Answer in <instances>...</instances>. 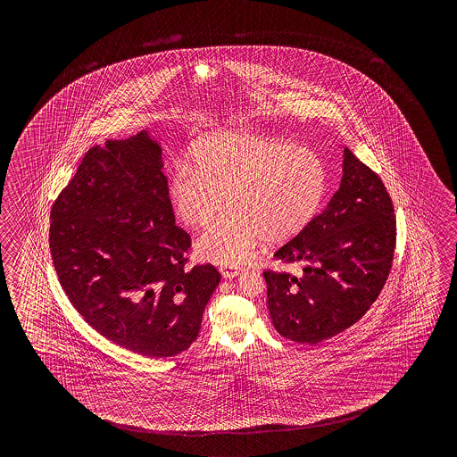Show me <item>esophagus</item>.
I'll use <instances>...</instances> for the list:
<instances>
[{
  "instance_id": "34e87169",
  "label": "esophagus",
  "mask_w": 457,
  "mask_h": 457,
  "mask_svg": "<svg viewBox=\"0 0 457 457\" xmlns=\"http://www.w3.org/2000/svg\"><path fill=\"white\" fill-rule=\"evenodd\" d=\"M220 272H222V276H224L225 279H232V278L240 274V268H238V266H228V264H225V266H220Z\"/></svg>"
}]
</instances>
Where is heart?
<instances>
[{"label":"heart","mask_w":457,"mask_h":457,"mask_svg":"<svg viewBox=\"0 0 457 457\" xmlns=\"http://www.w3.org/2000/svg\"><path fill=\"white\" fill-rule=\"evenodd\" d=\"M327 187V171L311 148L252 132H225L195 146L193 166L173 170L168 195L179 220L205 227L197 242L207 260L248 262L262 238L281 243L305 228Z\"/></svg>","instance_id":"1"}]
</instances>
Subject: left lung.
Returning <instances> with one entry per match:
<instances>
[{"label":"left lung","mask_w":457,"mask_h":457,"mask_svg":"<svg viewBox=\"0 0 457 457\" xmlns=\"http://www.w3.org/2000/svg\"><path fill=\"white\" fill-rule=\"evenodd\" d=\"M397 222L386 186L345 148L340 189L274 256L301 266L262 272L272 325L284 338L317 345L350 328L379 297L394 262Z\"/></svg>","instance_id":"obj_1"}]
</instances>
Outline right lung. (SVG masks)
<instances>
[{
  "label": "right lung",
  "instance_id": "obj_1",
  "mask_svg": "<svg viewBox=\"0 0 457 457\" xmlns=\"http://www.w3.org/2000/svg\"><path fill=\"white\" fill-rule=\"evenodd\" d=\"M162 148L146 132L89 148L50 212L60 286L95 330L146 358H168L197 338L220 282L189 262L191 237L175 225Z\"/></svg>",
  "mask_w": 457,
  "mask_h": 457
}]
</instances>
